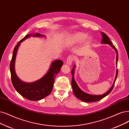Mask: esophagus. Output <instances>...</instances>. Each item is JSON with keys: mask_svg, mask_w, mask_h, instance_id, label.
<instances>
[{"mask_svg": "<svg viewBox=\"0 0 129 129\" xmlns=\"http://www.w3.org/2000/svg\"><path fill=\"white\" fill-rule=\"evenodd\" d=\"M73 59H74V57L73 56H71V55L69 56L68 57L67 60H66V63H67L69 65H71L73 63Z\"/></svg>", "mask_w": 129, "mask_h": 129, "instance_id": "34e87169", "label": "esophagus"}]
</instances>
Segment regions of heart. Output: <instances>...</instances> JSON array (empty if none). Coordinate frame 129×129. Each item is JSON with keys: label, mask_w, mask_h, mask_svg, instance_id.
<instances>
[{"label": "heart", "mask_w": 129, "mask_h": 129, "mask_svg": "<svg viewBox=\"0 0 129 129\" xmlns=\"http://www.w3.org/2000/svg\"><path fill=\"white\" fill-rule=\"evenodd\" d=\"M87 37V35L84 33L82 32H78L76 33L75 34L71 36L70 37V41L73 44H78V43H81L83 42ZM87 40L89 41L90 40V38L88 37Z\"/></svg>", "instance_id": "heart-1"}]
</instances>
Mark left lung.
Listing matches in <instances>:
<instances>
[{
	"label": "left lung",
	"mask_w": 129,
	"mask_h": 129,
	"mask_svg": "<svg viewBox=\"0 0 129 129\" xmlns=\"http://www.w3.org/2000/svg\"><path fill=\"white\" fill-rule=\"evenodd\" d=\"M102 36H103V39L102 40L101 43L102 44H108L110 45L116 51V64H117V61H118V52L117 50L116 49V48H115V47L114 46L112 42H111V41L109 39V38L108 37V36L105 34V33L104 32H102ZM74 69H75V66H73V68L72 70V71H71V74L72 75V89H73V93L74 94L75 96L77 97L78 99H80L81 101H82L83 102H97L99 100H101L102 99H103V98H104L105 97H106V96L110 93L112 90L113 89V87L114 86V84H115V81L116 80V78L117 77V74H118V70L117 69L116 70V76H115V80H114V83L112 85V86L111 87V88L109 89L108 91L105 93L103 94H101V95H93V94H90L88 93H85L84 92H83V91H82L81 90L79 87H78V84L76 83L75 81L74 80Z\"/></svg>",
	"instance_id": "8db88e82"
}]
</instances>
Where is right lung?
<instances>
[{"label": "right lung", "mask_w": 129, "mask_h": 129, "mask_svg": "<svg viewBox=\"0 0 129 129\" xmlns=\"http://www.w3.org/2000/svg\"><path fill=\"white\" fill-rule=\"evenodd\" d=\"M30 37H42L44 35L36 33L26 35L19 41L14 48L10 64L11 79L14 88L22 96L30 101H39L45 98L51 93L53 88L55 76L59 73L63 64L61 60H55L52 62L47 73L40 79L31 83H26L19 79L16 74L14 64L17 49L21 43Z\"/></svg>", "instance_id": "obj_1"}]
</instances>
